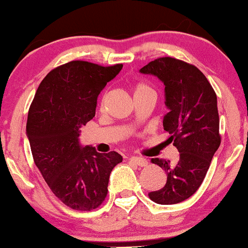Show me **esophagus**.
Here are the masks:
<instances>
[{"instance_id": "1", "label": "esophagus", "mask_w": 248, "mask_h": 248, "mask_svg": "<svg viewBox=\"0 0 248 248\" xmlns=\"http://www.w3.org/2000/svg\"><path fill=\"white\" fill-rule=\"evenodd\" d=\"M129 161L132 162V163L136 164V166H139V167H147L148 163H149V162H148L146 158L138 157V156H132V157H129Z\"/></svg>"}]
</instances>
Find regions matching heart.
<instances>
[{
  "mask_svg": "<svg viewBox=\"0 0 248 248\" xmlns=\"http://www.w3.org/2000/svg\"><path fill=\"white\" fill-rule=\"evenodd\" d=\"M146 92H153L152 87H150L148 84H146V82L140 81L135 85V87H134V94L135 95L141 94V93H146Z\"/></svg>",
  "mask_w": 248,
  "mask_h": 248,
  "instance_id": "b5f03b06",
  "label": "heart"
}]
</instances>
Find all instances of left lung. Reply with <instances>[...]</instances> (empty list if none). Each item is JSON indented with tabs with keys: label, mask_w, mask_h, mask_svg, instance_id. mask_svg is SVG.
Returning a JSON list of instances; mask_svg holds the SVG:
<instances>
[{
	"label": "left lung",
	"mask_w": 248,
	"mask_h": 248,
	"mask_svg": "<svg viewBox=\"0 0 248 248\" xmlns=\"http://www.w3.org/2000/svg\"><path fill=\"white\" fill-rule=\"evenodd\" d=\"M140 72L156 76L166 86L169 112L163 127L179 152L176 162L152 158L168 177L166 186L148 196L162 205L181 203L199 189L220 146L217 95L201 70L171 57L148 62Z\"/></svg>",
	"instance_id": "1"
}]
</instances>
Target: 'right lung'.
<instances>
[{"label": "right lung", "mask_w": 248, "mask_h": 248, "mask_svg": "<svg viewBox=\"0 0 248 248\" xmlns=\"http://www.w3.org/2000/svg\"><path fill=\"white\" fill-rule=\"evenodd\" d=\"M122 64L101 66L72 61L47 73L28 113L31 153L51 191L66 206L92 211L106 198L110 171L122 162L116 152L79 144L80 127L95 115L96 98Z\"/></svg>", "instance_id": "add662e5"}]
</instances>
